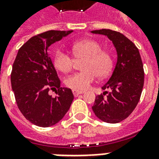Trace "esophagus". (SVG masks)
Wrapping results in <instances>:
<instances>
[{
    "instance_id": "1",
    "label": "esophagus",
    "mask_w": 159,
    "mask_h": 159,
    "mask_svg": "<svg viewBox=\"0 0 159 159\" xmlns=\"http://www.w3.org/2000/svg\"><path fill=\"white\" fill-rule=\"evenodd\" d=\"M72 93L74 95V97H77V96H79L80 94H82V93H84V92H81V91H77V90H72Z\"/></svg>"
}]
</instances>
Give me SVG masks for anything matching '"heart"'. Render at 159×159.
Returning a JSON list of instances; mask_svg holds the SVG:
<instances>
[{"mask_svg":"<svg viewBox=\"0 0 159 159\" xmlns=\"http://www.w3.org/2000/svg\"><path fill=\"white\" fill-rule=\"evenodd\" d=\"M72 50L77 59H85L82 64L83 72H75L65 80L70 88L84 91L89 88L96 77H106L112 69V58L110 53L102 51V45L92 39H83L73 43ZM74 60L68 53L57 49L53 57V65L62 72H70Z\"/></svg>","mask_w":159,"mask_h":159,"instance_id":"heart-1","label":"heart"}]
</instances>
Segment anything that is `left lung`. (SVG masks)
Returning a JSON list of instances; mask_svg holds the SVG:
<instances>
[{"instance_id":"obj_1","label":"left lung","mask_w":159,"mask_h":159,"mask_svg":"<svg viewBox=\"0 0 159 159\" xmlns=\"http://www.w3.org/2000/svg\"><path fill=\"white\" fill-rule=\"evenodd\" d=\"M91 32L106 36L117 53L112 75L102 87V89H110L111 92L106 98L103 95L96 97L92 111L101 120L119 123L133 112L140 99L144 81L143 62L134 43L120 32L106 29Z\"/></svg>"}]
</instances>
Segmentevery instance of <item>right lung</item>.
Here are the masks:
<instances>
[{
	"label": "right lung",
	"mask_w": 159,
	"mask_h": 159,
	"mask_svg": "<svg viewBox=\"0 0 159 159\" xmlns=\"http://www.w3.org/2000/svg\"><path fill=\"white\" fill-rule=\"evenodd\" d=\"M73 30H49L30 38L19 49L11 75L18 108L34 125L49 127L62 120L73 101L72 90L60 87L48 48ZM58 88V90L56 89ZM55 89L57 96L48 94Z\"/></svg>",
	"instance_id": "right-lung-1"
}]
</instances>
